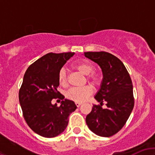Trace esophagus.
<instances>
[{"label":"esophagus","instance_id":"34e87169","mask_svg":"<svg viewBox=\"0 0 155 155\" xmlns=\"http://www.w3.org/2000/svg\"><path fill=\"white\" fill-rule=\"evenodd\" d=\"M75 104H76V106H77V107H79V106H81V104H81V103H79V102H76Z\"/></svg>","mask_w":155,"mask_h":155}]
</instances>
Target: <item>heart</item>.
Segmentation results:
<instances>
[{
    "label": "heart",
    "instance_id": "heart-1",
    "mask_svg": "<svg viewBox=\"0 0 155 155\" xmlns=\"http://www.w3.org/2000/svg\"><path fill=\"white\" fill-rule=\"evenodd\" d=\"M74 68L84 75H88L87 81L93 86L97 87L101 84V79L97 74H92L94 71V66L87 61H78L72 65ZM58 81L63 87L67 85V76L65 69H60L58 73ZM93 89L90 85H85L81 87H72L66 92V97L75 102H84L92 95Z\"/></svg>",
    "mask_w": 155,
    "mask_h": 155
}]
</instances>
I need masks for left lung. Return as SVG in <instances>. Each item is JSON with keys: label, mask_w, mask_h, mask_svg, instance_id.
<instances>
[{"label": "left lung", "mask_w": 155, "mask_h": 155, "mask_svg": "<svg viewBox=\"0 0 155 155\" xmlns=\"http://www.w3.org/2000/svg\"><path fill=\"white\" fill-rule=\"evenodd\" d=\"M84 56L101 67L103 81L95 96L101 105H94L86 117L90 130L102 137L118 133L125 124L134 106L133 84L122 62L106 51H87ZM104 102L107 107L102 108Z\"/></svg>", "instance_id": "1"}]
</instances>
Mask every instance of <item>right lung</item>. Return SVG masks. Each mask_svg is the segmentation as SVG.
<instances>
[{
	"instance_id": "1",
	"label": "right lung",
	"mask_w": 155,
	"mask_h": 155,
	"mask_svg": "<svg viewBox=\"0 0 155 155\" xmlns=\"http://www.w3.org/2000/svg\"><path fill=\"white\" fill-rule=\"evenodd\" d=\"M75 53H48L28 67L19 92L23 117L31 128L45 138L62 133L68 124V116L76 109L73 101L58 91V73ZM53 98L63 100L60 107L51 104Z\"/></svg>"
}]
</instances>
